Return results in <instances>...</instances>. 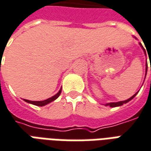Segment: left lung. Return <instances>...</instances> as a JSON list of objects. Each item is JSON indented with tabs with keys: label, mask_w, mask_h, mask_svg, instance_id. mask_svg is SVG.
<instances>
[{
	"label": "left lung",
	"mask_w": 151,
	"mask_h": 151,
	"mask_svg": "<svg viewBox=\"0 0 151 151\" xmlns=\"http://www.w3.org/2000/svg\"><path fill=\"white\" fill-rule=\"evenodd\" d=\"M141 46H142V45L141 44ZM142 48L144 49V47L142 46ZM145 50V49H144ZM150 71H151V65H150ZM146 72H147V63H146ZM137 94V92L135 94V95H133L132 97H130L129 99H127V100H126V101H119V102H112V103H109V104H106V105H109L110 107H117V106H120V105H123V104H125V103H127L128 101H130L132 99H133V98L135 97V96Z\"/></svg>",
	"instance_id": "left-lung-1"
}]
</instances>
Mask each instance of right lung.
Listing matches in <instances>:
<instances>
[{
	"instance_id": "1",
	"label": "right lung",
	"mask_w": 151,
	"mask_h": 151,
	"mask_svg": "<svg viewBox=\"0 0 151 151\" xmlns=\"http://www.w3.org/2000/svg\"><path fill=\"white\" fill-rule=\"evenodd\" d=\"M60 93H61V89L60 90V91H59L56 95H55L54 96H52V97H50L49 98V99H47V100H45V101H28V100H24V101H26V102H28V103H31V104H32V105H37V106H43V105H47V104L50 103L51 101H55V99H57V98L60 96Z\"/></svg>"
}]
</instances>
